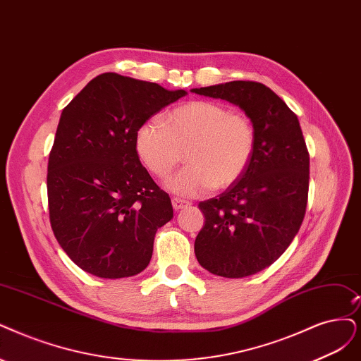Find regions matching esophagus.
Returning a JSON list of instances; mask_svg holds the SVG:
<instances>
[{
	"label": "esophagus",
	"instance_id": "34e87169",
	"mask_svg": "<svg viewBox=\"0 0 361 361\" xmlns=\"http://www.w3.org/2000/svg\"><path fill=\"white\" fill-rule=\"evenodd\" d=\"M190 205V202H188V201H183V199H180V197H173L172 199V207H173V209H183V208H185V207H189Z\"/></svg>",
	"mask_w": 361,
	"mask_h": 361
}]
</instances>
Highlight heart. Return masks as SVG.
<instances>
[{"label": "heart", "mask_w": 361, "mask_h": 361, "mask_svg": "<svg viewBox=\"0 0 361 361\" xmlns=\"http://www.w3.org/2000/svg\"><path fill=\"white\" fill-rule=\"evenodd\" d=\"M144 166L166 178L185 156L189 166L169 181L172 192L201 196L226 189L241 178L256 150V130L250 120L212 101H192L165 116V125L147 120L135 135Z\"/></svg>", "instance_id": "1"}]
</instances>
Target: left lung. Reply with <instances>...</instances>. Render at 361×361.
I'll return each mask as SVG.
<instances>
[{"label": "left lung", "mask_w": 361, "mask_h": 361, "mask_svg": "<svg viewBox=\"0 0 361 361\" xmlns=\"http://www.w3.org/2000/svg\"><path fill=\"white\" fill-rule=\"evenodd\" d=\"M238 105L256 130V150L244 176L219 197L199 204L205 224L195 241L204 269L244 278L271 266L288 248L305 217L310 153L298 116L257 82L193 89Z\"/></svg>", "instance_id": "8db88e82"}]
</instances>
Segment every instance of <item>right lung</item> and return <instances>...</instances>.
<instances>
[{
  "label": "right lung",
  "instance_id": "add662e5",
  "mask_svg": "<svg viewBox=\"0 0 361 361\" xmlns=\"http://www.w3.org/2000/svg\"><path fill=\"white\" fill-rule=\"evenodd\" d=\"M184 95L105 73L62 110L47 166L49 214L59 245L78 268L116 279L149 266L154 235L173 211L141 165L135 135Z\"/></svg>",
  "mask_w": 361,
  "mask_h": 361
}]
</instances>
